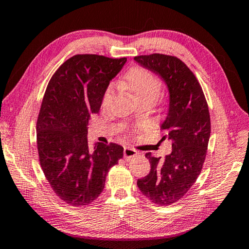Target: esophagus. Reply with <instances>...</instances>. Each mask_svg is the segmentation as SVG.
Listing matches in <instances>:
<instances>
[{
	"instance_id": "34e87169",
	"label": "esophagus",
	"mask_w": 249,
	"mask_h": 249,
	"mask_svg": "<svg viewBox=\"0 0 249 249\" xmlns=\"http://www.w3.org/2000/svg\"><path fill=\"white\" fill-rule=\"evenodd\" d=\"M138 153L137 150H135L134 148H130V147H125L124 148V158L125 159H129L132 157H135Z\"/></svg>"
}]
</instances>
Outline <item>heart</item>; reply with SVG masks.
<instances>
[{
	"instance_id": "heart-1",
	"label": "heart",
	"mask_w": 249,
	"mask_h": 249,
	"mask_svg": "<svg viewBox=\"0 0 249 249\" xmlns=\"http://www.w3.org/2000/svg\"><path fill=\"white\" fill-rule=\"evenodd\" d=\"M124 86L137 101L150 100L155 102L158 99L161 84L159 79L149 70L142 67H134L129 69L124 78ZM113 95V87L109 86L105 90L102 104L107 105Z\"/></svg>"
}]
</instances>
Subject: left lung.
Wrapping results in <instances>:
<instances>
[{
	"label": "left lung",
	"instance_id": "left-lung-1",
	"mask_svg": "<svg viewBox=\"0 0 249 249\" xmlns=\"http://www.w3.org/2000/svg\"><path fill=\"white\" fill-rule=\"evenodd\" d=\"M134 60L160 75L169 92V107L160 128L172 142L165 159L146 153L150 171L137 185L159 205H170L189 191L203 166L211 134L208 103L192 71L177 57L161 53L137 56Z\"/></svg>",
	"mask_w": 249,
	"mask_h": 249
}]
</instances>
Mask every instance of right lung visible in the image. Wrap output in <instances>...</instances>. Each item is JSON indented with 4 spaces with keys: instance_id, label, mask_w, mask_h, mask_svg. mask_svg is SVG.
<instances>
[{
    "instance_id": "1",
    "label": "right lung",
    "mask_w": 249,
    "mask_h": 249,
    "mask_svg": "<svg viewBox=\"0 0 249 249\" xmlns=\"http://www.w3.org/2000/svg\"><path fill=\"white\" fill-rule=\"evenodd\" d=\"M125 62L126 58L75 54L59 67L46 89L36 125L39 161L54 193L70 205L94 201L108 170L123 157V147L114 142H98L91 151L87 126Z\"/></svg>"
}]
</instances>
